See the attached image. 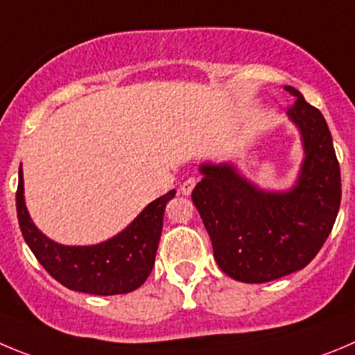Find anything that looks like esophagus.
I'll return each instance as SVG.
<instances>
[{
  "label": "esophagus",
  "mask_w": 355,
  "mask_h": 355,
  "mask_svg": "<svg viewBox=\"0 0 355 355\" xmlns=\"http://www.w3.org/2000/svg\"><path fill=\"white\" fill-rule=\"evenodd\" d=\"M196 184H198V178H194V177L187 178V180L180 185V193L185 194V196H189V194L193 193V189Z\"/></svg>",
  "instance_id": "esophagus-1"
}]
</instances>
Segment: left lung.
<instances>
[{"mask_svg":"<svg viewBox=\"0 0 355 355\" xmlns=\"http://www.w3.org/2000/svg\"><path fill=\"white\" fill-rule=\"evenodd\" d=\"M294 96L287 114L300 128L304 161L287 193H264L230 164H203L193 201L218 268L234 280L264 284L303 270L329 236L342 201V177L322 114Z\"/></svg>","mask_w":355,"mask_h":355,"instance_id":"left-lung-1","label":"left lung"}]
</instances>
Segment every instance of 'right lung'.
<instances>
[{"instance_id":"right-lung-1","label":"right lung","mask_w":355,"mask_h":355,"mask_svg":"<svg viewBox=\"0 0 355 355\" xmlns=\"http://www.w3.org/2000/svg\"><path fill=\"white\" fill-rule=\"evenodd\" d=\"M177 191L152 201L121 234L91 247H66L40 233L24 203L22 168L19 170L17 217L22 236L47 273L71 291L114 296L138 289L154 268L168 201Z\"/></svg>"}]
</instances>
